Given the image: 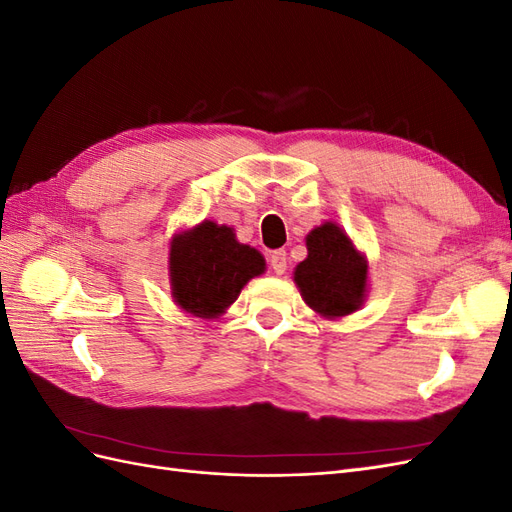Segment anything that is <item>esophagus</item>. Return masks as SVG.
Here are the masks:
<instances>
[{"mask_svg":"<svg viewBox=\"0 0 512 512\" xmlns=\"http://www.w3.org/2000/svg\"><path fill=\"white\" fill-rule=\"evenodd\" d=\"M269 262H271V267H273V271H275L277 275H284L286 265H288V258H286V252H284V250H275V252L271 254Z\"/></svg>","mask_w":512,"mask_h":512,"instance_id":"esophagus-1","label":"esophagus"}]
</instances>
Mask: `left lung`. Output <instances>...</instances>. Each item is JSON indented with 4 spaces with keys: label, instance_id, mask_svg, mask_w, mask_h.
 Masks as SVG:
<instances>
[{
    "label": "left lung",
    "instance_id": "1",
    "mask_svg": "<svg viewBox=\"0 0 512 512\" xmlns=\"http://www.w3.org/2000/svg\"><path fill=\"white\" fill-rule=\"evenodd\" d=\"M307 258L294 267L303 301L320 318L337 320L361 309L367 297V256L354 245L346 230L324 222L305 237Z\"/></svg>",
    "mask_w": 512,
    "mask_h": 512
}]
</instances>
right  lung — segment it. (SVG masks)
Listing matches in <instances>:
<instances>
[{
	"mask_svg": "<svg viewBox=\"0 0 512 512\" xmlns=\"http://www.w3.org/2000/svg\"><path fill=\"white\" fill-rule=\"evenodd\" d=\"M265 269V256L256 247L239 243L235 228L226 224L203 220L170 239V294L185 314L196 318L226 314L243 286Z\"/></svg>",
	"mask_w": 512,
	"mask_h": 512,
	"instance_id": "1",
	"label": "right lung"
}]
</instances>
